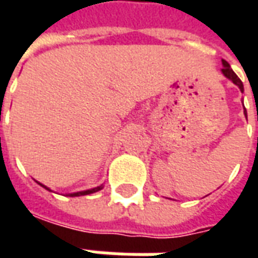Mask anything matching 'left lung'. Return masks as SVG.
<instances>
[{
    "instance_id": "left-lung-1",
    "label": "left lung",
    "mask_w": 258,
    "mask_h": 258,
    "mask_svg": "<svg viewBox=\"0 0 258 258\" xmlns=\"http://www.w3.org/2000/svg\"><path fill=\"white\" fill-rule=\"evenodd\" d=\"M222 66H224V68L221 69L222 74H224V76H225V77H227L228 80H231V81H232L233 84L238 85L239 90H240V91H242V92H243V91H244L243 83H242V81H240V79H239L238 76L235 74V72H233L232 69H231V66H229V63H228L227 60H224V59H222ZM243 107H244V106H243ZM244 116H246V118H247V112H246V109H244Z\"/></svg>"
}]
</instances>
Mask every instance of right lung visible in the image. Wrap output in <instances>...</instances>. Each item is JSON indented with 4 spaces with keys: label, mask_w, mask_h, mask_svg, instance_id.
<instances>
[{
    "label": "right lung",
    "mask_w": 258,
    "mask_h": 258,
    "mask_svg": "<svg viewBox=\"0 0 258 258\" xmlns=\"http://www.w3.org/2000/svg\"><path fill=\"white\" fill-rule=\"evenodd\" d=\"M40 184V182H38ZM42 186V188H45L47 190H51L49 188H47L45 185L40 184ZM102 188H103V184L99 185V186H96V188H92V189H87V190H80V192H74V194H68V196H70V198H74V196H84V195H91V194H95V192H98V190H101ZM52 192V190H51Z\"/></svg>",
    "instance_id": "add662e5"
}]
</instances>
